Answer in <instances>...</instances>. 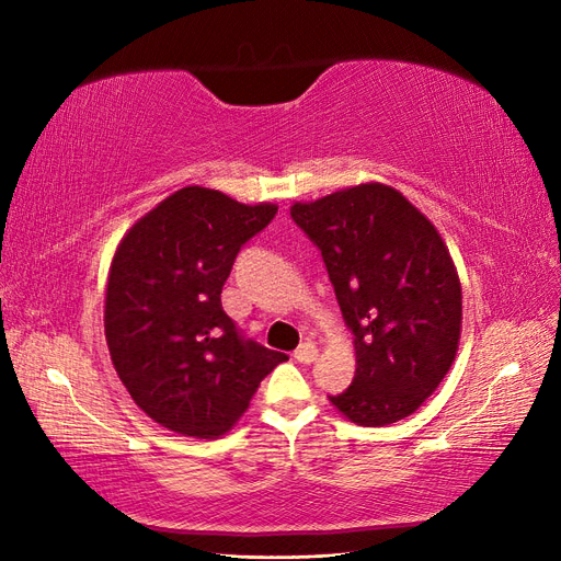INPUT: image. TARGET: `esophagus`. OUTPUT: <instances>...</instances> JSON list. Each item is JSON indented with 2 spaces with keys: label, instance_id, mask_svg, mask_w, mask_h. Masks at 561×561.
<instances>
[{
  "label": "esophagus",
  "instance_id": "1",
  "mask_svg": "<svg viewBox=\"0 0 561 561\" xmlns=\"http://www.w3.org/2000/svg\"><path fill=\"white\" fill-rule=\"evenodd\" d=\"M318 358V346L313 342H304L297 351H295V360L304 363V365H311Z\"/></svg>",
  "mask_w": 561,
  "mask_h": 561
}]
</instances>
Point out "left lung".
I'll return each instance as SVG.
<instances>
[{
  "label": "left lung",
  "instance_id": "left-lung-1",
  "mask_svg": "<svg viewBox=\"0 0 561 561\" xmlns=\"http://www.w3.org/2000/svg\"><path fill=\"white\" fill-rule=\"evenodd\" d=\"M290 215L318 245L353 332L355 377L330 402L358 426L414 414L461 339V283L443 236L381 182L295 203Z\"/></svg>",
  "mask_w": 561,
  "mask_h": 561
}]
</instances>
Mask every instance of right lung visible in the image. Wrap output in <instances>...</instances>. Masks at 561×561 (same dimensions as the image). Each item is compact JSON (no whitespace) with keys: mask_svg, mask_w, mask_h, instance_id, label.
Here are the masks:
<instances>
[{"mask_svg":"<svg viewBox=\"0 0 561 561\" xmlns=\"http://www.w3.org/2000/svg\"><path fill=\"white\" fill-rule=\"evenodd\" d=\"M184 186L118 243L105 293V336L118 379L163 428L215 439L243 416L260 381L287 355L245 339L222 309L236 254L276 217Z\"/></svg>","mask_w":561,"mask_h":561,"instance_id":"1","label":"right lung"}]
</instances>
